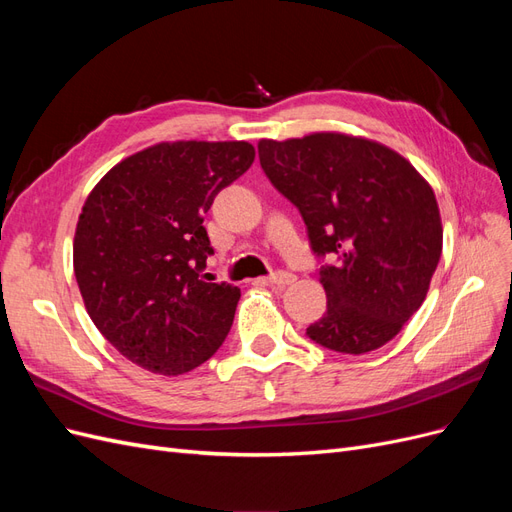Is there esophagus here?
<instances>
[{
  "instance_id": "34e87169",
  "label": "esophagus",
  "mask_w": 512,
  "mask_h": 512,
  "mask_svg": "<svg viewBox=\"0 0 512 512\" xmlns=\"http://www.w3.org/2000/svg\"><path fill=\"white\" fill-rule=\"evenodd\" d=\"M294 280H297V277H294V275H292V273H288V271H277V273H273V275L265 277V282H267V284H271V286H280V288L290 286Z\"/></svg>"
}]
</instances>
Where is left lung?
Wrapping results in <instances>:
<instances>
[{
	"mask_svg": "<svg viewBox=\"0 0 512 512\" xmlns=\"http://www.w3.org/2000/svg\"><path fill=\"white\" fill-rule=\"evenodd\" d=\"M258 158L299 207L312 250L337 260L320 271L327 312L307 335L354 356L389 344L423 305L442 254L429 181L395 149L344 132L260 138Z\"/></svg>",
	"mask_w": 512,
	"mask_h": 512,
	"instance_id": "8db88e82",
	"label": "left lung"
}]
</instances>
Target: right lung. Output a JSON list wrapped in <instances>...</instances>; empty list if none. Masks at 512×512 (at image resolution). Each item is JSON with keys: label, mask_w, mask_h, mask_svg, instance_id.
<instances>
[{"label": "right lung", "mask_w": 512, "mask_h": 512, "mask_svg": "<svg viewBox=\"0 0 512 512\" xmlns=\"http://www.w3.org/2000/svg\"><path fill=\"white\" fill-rule=\"evenodd\" d=\"M254 158L247 141L158 143L115 164L85 200L72 245L85 309L151 374L203 365L232 327L239 288L200 275L213 254L203 215Z\"/></svg>", "instance_id": "right-lung-1"}]
</instances>
